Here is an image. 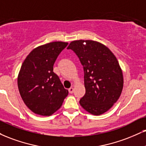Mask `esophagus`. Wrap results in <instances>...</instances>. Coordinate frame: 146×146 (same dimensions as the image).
Here are the masks:
<instances>
[{"label":"esophagus","instance_id":"obj_1","mask_svg":"<svg viewBox=\"0 0 146 146\" xmlns=\"http://www.w3.org/2000/svg\"><path fill=\"white\" fill-rule=\"evenodd\" d=\"M68 92H69V93H71V94H72V93H73V92H74V88H70L69 89H68Z\"/></svg>","mask_w":146,"mask_h":146}]
</instances>
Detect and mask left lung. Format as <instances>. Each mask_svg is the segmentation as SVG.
<instances>
[{"mask_svg":"<svg viewBox=\"0 0 146 146\" xmlns=\"http://www.w3.org/2000/svg\"><path fill=\"white\" fill-rule=\"evenodd\" d=\"M67 49L74 51L84 66L86 93L81 106L94 115L108 111L123 88V74L116 57L108 47L92 40L73 41Z\"/></svg>","mask_w":146,"mask_h":146,"instance_id":"1","label":"left lung"}]
</instances>
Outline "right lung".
I'll return each instance as SVG.
<instances>
[{
  "instance_id": "obj_1",
  "label": "right lung",
  "mask_w": 146,
  "mask_h": 146,
  "mask_svg": "<svg viewBox=\"0 0 146 146\" xmlns=\"http://www.w3.org/2000/svg\"><path fill=\"white\" fill-rule=\"evenodd\" d=\"M67 42L54 41L36 47L21 66L17 86L26 106L33 113L49 116L62 105L68 91L64 88L53 66Z\"/></svg>"
}]
</instances>
